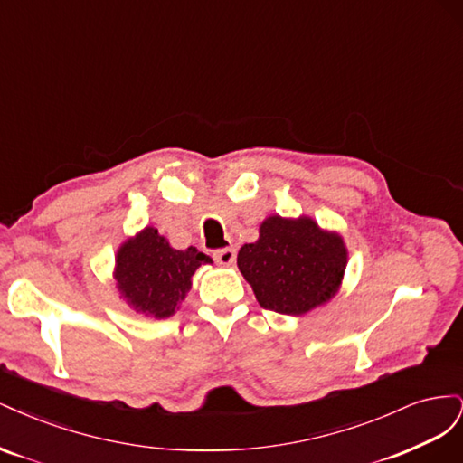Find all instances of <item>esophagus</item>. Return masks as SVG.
<instances>
[{
    "label": "esophagus",
    "instance_id": "esophagus-1",
    "mask_svg": "<svg viewBox=\"0 0 463 463\" xmlns=\"http://www.w3.org/2000/svg\"><path fill=\"white\" fill-rule=\"evenodd\" d=\"M214 260L220 266H232L235 262V250L233 249H220L214 253Z\"/></svg>",
    "mask_w": 463,
    "mask_h": 463
}]
</instances>
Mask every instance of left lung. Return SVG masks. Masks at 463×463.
I'll use <instances>...</instances> for the list:
<instances>
[{"instance_id": "8db88e82", "label": "left lung", "mask_w": 463, "mask_h": 463, "mask_svg": "<svg viewBox=\"0 0 463 463\" xmlns=\"http://www.w3.org/2000/svg\"><path fill=\"white\" fill-rule=\"evenodd\" d=\"M237 266L260 307L303 317L340 291L347 247L338 232L322 230L311 216L272 214L262 220L259 240L240 249Z\"/></svg>"}]
</instances>
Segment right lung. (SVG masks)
I'll return each instance as SVG.
<instances>
[{
    "mask_svg": "<svg viewBox=\"0 0 463 463\" xmlns=\"http://www.w3.org/2000/svg\"><path fill=\"white\" fill-rule=\"evenodd\" d=\"M201 264L213 259L197 247L174 249L156 228L146 226L119 245L114 282L135 313L160 320L179 311Z\"/></svg>",
    "mask_w": 463,
    "mask_h": 463,
    "instance_id": "right-lung-1",
    "label": "right lung"
}]
</instances>
